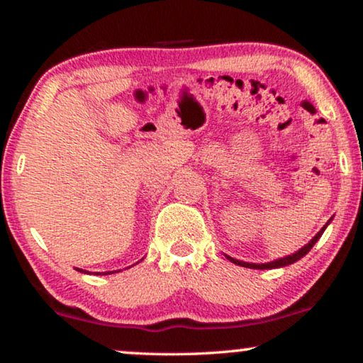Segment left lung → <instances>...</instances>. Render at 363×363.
Masks as SVG:
<instances>
[{
	"instance_id": "obj_1",
	"label": "left lung",
	"mask_w": 363,
	"mask_h": 363,
	"mask_svg": "<svg viewBox=\"0 0 363 363\" xmlns=\"http://www.w3.org/2000/svg\"><path fill=\"white\" fill-rule=\"evenodd\" d=\"M332 220V218H330ZM329 220V221H330ZM327 225H329V223H327ZM325 225V226H327ZM325 226L322 228V230L317 233V235L312 238L311 240V242L309 245H306L304 247H301L299 251L297 252H294V255H291V256H286V257H281V259H276V261H272V262H266V264H252V262H242V261H238V259H233V257H230L228 256V259L230 261H233L235 262V264H238V266H242V267H251V269H274V267H282V266H287V264H292V262H296V261H299L301 257H304L307 252H309L311 250H312V246L315 245L317 241H319V238L322 236V233L325 231Z\"/></svg>"
}]
</instances>
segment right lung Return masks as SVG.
<instances>
[{
    "mask_svg": "<svg viewBox=\"0 0 363 363\" xmlns=\"http://www.w3.org/2000/svg\"><path fill=\"white\" fill-rule=\"evenodd\" d=\"M77 271H82V269H77ZM99 274H101V272H99ZM106 274H107V272H106Z\"/></svg>",
    "mask_w": 363,
    "mask_h": 363,
    "instance_id": "1",
    "label": "right lung"
}]
</instances>
